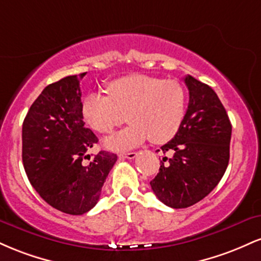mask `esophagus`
<instances>
[{"instance_id": "obj_1", "label": "esophagus", "mask_w": 261, "mask_h": 261, "mask_svg": "<svg viewBox=\"0 0 261 261\" xmlns=\"http://www.w3.org/2000/svg\"><path fill=\"white\" fill-rule=\"evenodd\" d=\"M136 155H137L136 152H127V153H120L121 158H127V160H134V158H136Z\"/></svg>"}]
</instances>
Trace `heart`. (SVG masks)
Listing matches in <instances>:
<instances>
[{"label": "heart", "instance_id": "b5f03b06", "mask_svg": "<svg viewBox=\"0 0 261 261\" xmlns=\"http://www.w3.org/2000/svg\"><path fill=\"white\" fill-rule=\"evenodd\" d=\"M108 95L91 92L82 101V115L93 130L110 134L125 120L126 128L106 140L113 151H122L147 140L155 145L168 142L180 128L187 94L176 81L146 74H131L108 83Z\"/></svg>", "mask_w": 261, "mask_h": 261}]
</instances>
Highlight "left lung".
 <instances>
[{"instance_id":"8db88e82","label":"left lung","mask_w":261,"mask_h":261,"mask_svg":"<svg viewBox=\"0 0 261 261\" xmlns=\"http://www.w3.org/2000/svg\"><path fill=\"white\" fill-rule=\"evenodd\" d=\"M189 104L179 131L162 146L158 174L151 180L154 195L164 205L185 208L207 196L226 172L232 125L211 87L188 74Z\"/></svg>"}]
</instances>
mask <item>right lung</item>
I'll return each instance as SVG.
<instances>
[{
  "mask_svg": "<svg viewBox=\"0 0 261 261\" xmlns=\"http://www.w3.org/2000/svg\"><path fill=\"white\" fill-rule=\"evenodd\" d=\"M80 76L45 87L32 104L22 128V160L27 176L50 206L83 215L95 206L118 155L107 151L91 160L87 152L98 137L85 127Z\"/></svg>",
  "mask_w": 261,
  "mask_h": 261,
  "instance_id": "obj_1",
  "label": "right lung"
}]
</instances>
